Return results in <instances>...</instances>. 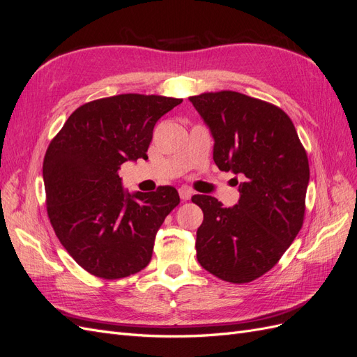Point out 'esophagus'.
Returning <instances> with one entry per match:
<instances>
[{"mask_svg": "<svg viewBox=\"0 0 357 357\" xmlns=\"http://www.w3.org/2000/svg\"><path fill=\"white\" fill-rule=\"evenodd\" d=\"M178 195H180V198H181L183 201H188V199H190V197L193 195V190L189 189L188 186H183V188L178 189Z\"/></svg>", "mask_w": 357, "mask_h": 357, "instance_id": "1", "label": "esophagus"}]
</instances>
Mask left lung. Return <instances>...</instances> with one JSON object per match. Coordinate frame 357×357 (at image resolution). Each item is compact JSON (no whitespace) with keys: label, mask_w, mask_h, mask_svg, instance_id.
<instances>
[{"label":"left lung","mask_w":357,"mask_h":357,"mask_svg":"<svg viewBox=\"0 0 357 357\" xmlns=\"http://www.w3.org/2000/svg\"><path fill=\"white\" fill-rule=\"evenodd\" d=\"M189 101L214 138L215 165L243 180L238 204L229 208L214 197H192L204 213L198 262L225 282H253L278 262L302 228L310 180L305 149L290 117L273 104L232 91Z\"/></svg>","instance_id":"1"}]
</instances>
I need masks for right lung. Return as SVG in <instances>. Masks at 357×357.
I'll return each mask as SVG.
<instances>
[{
  "label": "right lung",
  "instance_id": "add662e5",
  "mask_svg": "<svg viewBox=\"0 0 357 357\" xmlns=\"http://www.w3.org/2000/svg\"><path fill=\"white\" fill-rule=\"evenodd\" d=\"M183 100L123 93L79 107L43 162L47 214L66 250L95 277L135 274L152 259L155 236L180 197L176 188L129 193L119 177L147 159L159 119Z\"/></svg>",
  "mask_w": 357,
  "mask_h": 357
}]
</instances>
